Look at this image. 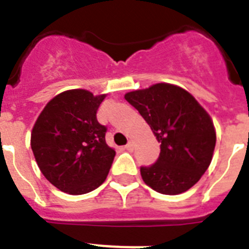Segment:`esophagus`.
I'll return each instance as SVG.
<instances>
[{
  "instance_id": "obj_1",
  "label": "esophagus",
  "mask_w": 249,
  "mask_h": 249,
  "mask_svg": "<svg viewBox=\"0 0 249 249\" xmlns=\"http://www.w3.org/2000/svg\"><path fill=\"white\" fill-rule=\"evenodd\" d=\"M125 150L129 152H132L134 150V144H133V141H129L128 143L125 144Z\"/></svg>"
}]
</instances>
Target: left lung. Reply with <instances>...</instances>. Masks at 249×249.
Here are the masks:
<instances>
[{
	"label": "left lung",
	"instance_id": "obj_1",
	"mask_svg": "<svg viewBox=\"0 0 249 249\" xmlns=\"http://www.w3.org/2000/svg\"><path fill=\"white\" fill-rule=\"evenodd\" d=\"M125 99L147 121L161 143L155 163L141 166L144 183L165 195L191 189L208 169L216 146L208 113L191 94L170 84L130 91Z\"/></svg>",
	"mask_w": 249,
	"mask_h": 249
}]
</instances>
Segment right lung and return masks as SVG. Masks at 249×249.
Instances as JSON below:
<instances>
[{
	"mask_svg": "<svg viewBox=\"0 0 249 249\" xmlns=\"http://www.w3.org/2000/svg\"><path fill=\"white\" fill-rule=\"evenodd\" d=\"M105 97L67 90L45 106L33 126L31 147L37 165L60 191L90 193L108 174L116 152L106 143L107 128L97 120Z\"/></svg>",
	"mask_w": 249,
	"mask_h": 249,
	"instance_id": "add662e5",
	"label": "right lung"
}]
</instances>
